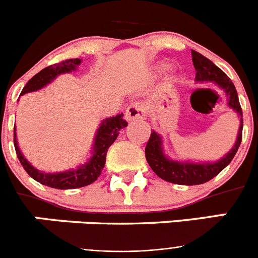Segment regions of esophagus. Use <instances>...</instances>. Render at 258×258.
Segmentation results:
<instances>
[{
    "label": "esophagus",
    "instance_id": "obj_1",
    "mask_svg": "<svg viewBox=\"0 0 258 258\" xmlns=\"http://www.w3.org/2000/svg\"><path fill=\"white\" fill-rule=\"evenodd\" d=\"M146 116V108L141 103H133L127 107L125 111V120L134 121V120H142Z\"/></svg>",
    "mask_w": 258,
    "mask_h": 258
}]
</instances>
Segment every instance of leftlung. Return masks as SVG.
Here are the masks:
<instances>
[{
    "label": "left lung",
    "instance_id": "1",
    "mask_svg": "<svg viewBox=\"0 0 258 258\" xmlns=\"http://www.w3.org/2000/svg\"><path fill=\"white\" fill-rule=\"evenodd\" d=\"M191 54H192L194 67L197 70L195 80L200 83L211 81L222 89L227 98V106L234 109L240 117V126H239L238 138H236L234 147L222 159L214 161V163H209V161L208 163H191V161L170 160L163 151L161 137L156 132H152L145 149L146 160L151 166V169L164 181L175 184H188V186L206 183V182L211 181L213 177H216L218 173L222 172L231 163L235 154L238 152L241 142V133H243V111H241L238 93H236V89L232 81L222 70L213 64L208 58L202 55L200 52L192 50Z\"/></svg>",
    "mask_w": 258,
    "mask_h": 258
}]
</instances>
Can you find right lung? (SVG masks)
Masks as SVG:
<instances>
[{
  "label": "right lung",
  "instance_id": "add662e5",
  "mask_svg": "<svg viewBox=\"0 0 258 258\" xmlns=\"http://www.w3.org/2000/svg\"><path fill=\"white\" fill-rule=\"evenodd\" d=\"M80 63H81V59L79 58L67 59V60L59 61V63L44 68L26 84L20 95L40 90L44 86H46L47 84L51 83L52 80L59 76V75L76 71L77 66H80ZM122 116H124L122 113H118V115L106 118L101 122L97 133H95L92 157L89 159L88 163L80 165L77 169H71L59 173H45L36 169L35 166L31 165L26 157L23 156L19 146H18L17 133H15V127H14V146H15L18 159H19L23 168L26 169V172L35 181L40 182L41 184H45V186H49V187L52 188H59V190H71V188L88 186V184L97 181L98 177L101 175V172L103 170L104 164H106V155L109 146L115 142L118 136V132L127 125V122L122 118Z\"/></svg>",
  "mask_w": 258,
  "mask_h": 258
}]
</instances>
